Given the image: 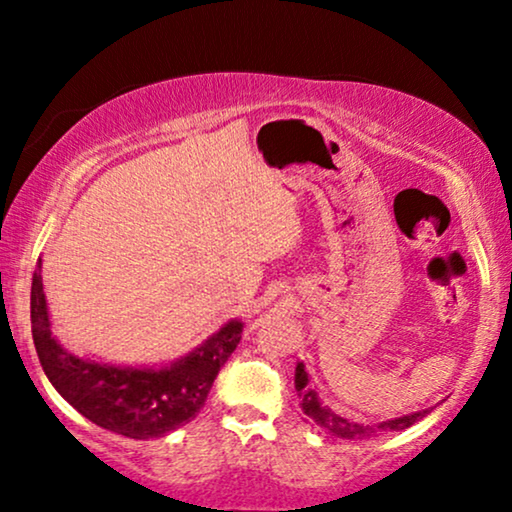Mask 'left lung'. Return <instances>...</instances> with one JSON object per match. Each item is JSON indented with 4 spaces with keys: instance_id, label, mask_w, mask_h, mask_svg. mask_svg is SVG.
Wrapping results in <instances>:
<instances>
[{
    "instance_id": "1",
    "label": "left lung",
    "mask_w": 512,
    "mask_h": 512,
    "mask_svg": "<svg viewBox=\"0 0 512 512\" xmlns=\"http://www.w3.org/2000/svg\"><path fill=\"white\" fill-rule=\"evenodd\" d=\"M296 391L300 396V408H303L305 422L317 426L319 431L328 433V436L345 438V440H363V438L382 436V433H389V431L408 429V426L415 424L417 419L429 415V410H419V412H412V415L387 419V422H380V424H373V426L352 422V419L335 415V412L328 408V405L319 401L317 391L310 387V377H307L305 363H298V366H296Z\"/></svg>"
}]
</instances>
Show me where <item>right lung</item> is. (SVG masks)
<instances>
[{
	"instance_id": "right-lung-1",
	"label": "right lung",
	"mask_w": 512,
	"mask_h": 512,
	"mask_svg": "<svg viewBox=\"0 0 512 512\" xmlns=\"http://www.w3.org/2000/svg\"><path fill=\"white\" fill-rule=\"evenodd\" d=\"M30 317L41 368L55 391L93 424L135 440L163 438L191 422L242 338V321L230 319L170 366L130 368L81 359L53 338L41 261L32 275Z\"/></svg>"
}]
</instances>
